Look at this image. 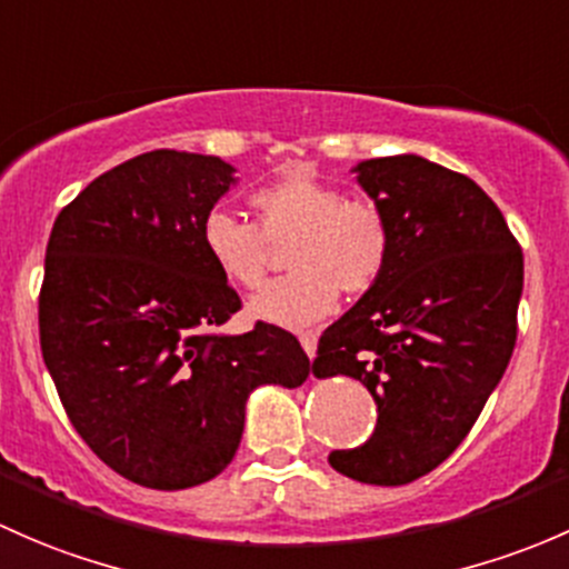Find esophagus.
<instances>
[{"mask_svg": "<svg viewBox=\"0 0 569 569\" xmlns=\"http://www.w3.org/2000/svg\"><path fill=\"white\" fill-rule=\"evenodd\" d=\"M298 339H301L303 350H307L309 356H315V350H318V333H315V331H301V333H298Z\"/></svg>", "mask_w": 569, "mask_h": 569, "instance_id": "34e87169", "label": "esophagus"}]
</instances>
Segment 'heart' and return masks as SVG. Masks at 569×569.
<instances>
[{
    "label": "heart",
    "mask_w": 569,
    "mask_h": 569,
    "mask_svg": "<svg viewBox=\"0 0 569 569\" xmlns=\"http://www.w3.org/2000/svg\"><path fill=\"white\" fill-rule=\"evenodd\" d=\"M251 221L210 210L202 246L216 271L241 290L268 277L273 246H287L290 277L251 298V312L279 326L323 320L345 296H365L380 282L395 249L389 213L370 197H345L337 186L290 174L249 197Z\"/></svg>",
    "instance_id": "obj_1"
}]
</instances>
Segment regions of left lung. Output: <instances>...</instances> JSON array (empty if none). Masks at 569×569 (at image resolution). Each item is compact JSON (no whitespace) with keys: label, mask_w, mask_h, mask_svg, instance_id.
Returning <instances> with one entry per match:
<instances>
[{"label":"left lung","mask_w":569,"mask_h":569,"mask_svg":"<svg viewBox=\"0 0 569 569\" xmlns=\"http://www.w3.org/2000/svg\"><path fill=\"white\" fill-rule=\"evenodd\" d=\"M359 183L389 213L380 282L318 342L312 372L370 389L378 425L328 455L367 485H408L471 432L518 339L523 249L471 178L419 156L361 161Z\"/></svg>","instance_id":"obj_1"}]
</instances>
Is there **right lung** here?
<instances>
[{
    "label": "right lung",
    "instance_id": "1",
    "mask_svg": "<svg viewBox=\"0 0 569 569\" xmlns=\"http://www.w3.org/2000/svg\"><path fill=\"white\" fill-rule=\"evenodd\" d=\"M230 183L221 158L150 150L68 202L46 246L38 328L57 395L87 447L144 488L219 477L246 397L262 383L296 389L312 370L279 326L216 333L243 307L202 246Z\"/></svg>",
    "mask_w": 569,
    "mask_h": 569
}]
</instances>
